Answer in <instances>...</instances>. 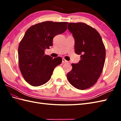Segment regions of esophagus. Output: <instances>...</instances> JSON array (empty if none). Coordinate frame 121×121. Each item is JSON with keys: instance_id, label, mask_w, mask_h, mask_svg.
Instances as JSON below:
<instances>
[{"instance_id": "esophagus-1", "label": "esophagus", "mask_w": 121, "mask_h": 121, "mask_svg": "<svg viewBox=\"0 0 121 121\" xmlns=\"http://www.w3.org/2000/svg\"><path fill=\"white\" fill-rule=\"evenodd\" d=\"M62 62H63V63H68V61H66L65 58H63V59H62Z\"/></svg>"}]
</instances>
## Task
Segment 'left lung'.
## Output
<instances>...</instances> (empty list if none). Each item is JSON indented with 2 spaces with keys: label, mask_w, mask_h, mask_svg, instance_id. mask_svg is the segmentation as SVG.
Returning <instances> with one entry per match:
<instances>
[{
  "label": "left lung",
  "mask_w": 121,
  "mask_h": 121,
  "mask_svg": "<svg viewBox=\"0 0 121 121\" xmlns=\"http://www.w3.org/2000/svg\"><path fill=\"white\" fill-rule=\"evenodd\" d=\"M68 27L75 39V52L81 55V60L72 64L67 78L77 89L89 88L96 84L103 70L106 48L99 33L89 25L69 23Z\"/></svg>",
  "instance_id": "obj_1"
}]
</instances>
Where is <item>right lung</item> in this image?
I'll use <instances>...</instances> for the list:
<instances>
[{
	"mask_svg": "<svg viewBox=\"0 0 121 121\" xmlns=\"http://www.w3.org/2000/svg\"><path fill=\"white\" fill-rule=\"evenodd\" d=\"M68 22L46 21L29 27L18 48L20 71L25 81L39 86L49 80L54 69L62 63L60 56L53 58L45 55V50L52 46L53 37L67 29Z\"/></svg>",
	"mask_w": 121,
	"mask_h": 121,
	"instance_id": "obj_1",
	"label": "right lung"
}]
</instances>
